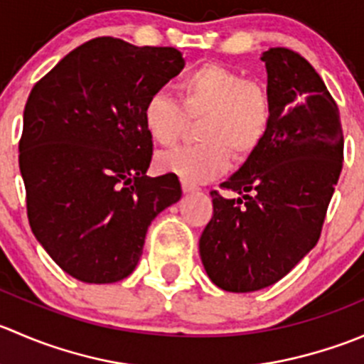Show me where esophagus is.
Listing matches in <instances>:
<instances>
[{"label":"esophagus","instance_id":"34e87169","mask_svg":"<svg viewBox=\"0 0 364 364\" xmlns=\"http://www.w3.org/2000/svg\"><path fill=\"white\" fill-rule=\"evenodd\" d=\"M181 186H183V192H185V193H197V192H199V188H197L196 185H192V183H188V181H181Z\"/></svg>","mask_w":364,"mask_h":364}]
</instances>
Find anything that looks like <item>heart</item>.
Masks as SVG:
<instances>
[{
  "mask_svg": "<svg viewBox=\"0 0 364 364\" xmlns=\"http://www.w3.org/2000/svg\"><path fill=\"white\" fill-rule=\"evenodd\" d=\"M176 93L179 104L164 91L146 100L142 123L149 139L161 148H172L190 123L200 119V142L161 155V171L192 183L211 181L229 168L230 156L247 161L267 139L273 124L269 93L236 70L220 63L199 65L179 79Z\"/></svg>",
  "mask_w": 364,
  "mask_h": 364,
  "instance_id": "obj_1",
  "label": "heart"
}]
</instances>
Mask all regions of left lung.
Masks as SVG:
<instances>
[{"instance_id": "8db88e82", "label": "left lung", "mask_w": 364, "mask_h": 364, "mask_svg": "<svg viewBox=\"0 0 364 364\" xmlns=\"http://www.w3.org/2000/svg\"><path fill=\"white\" fill-rule=\"evenodd\" d=\"M273 124L259 151L222 188L199 241L209 280L227 292L277 284L317 245L343 165L340 111L301 54L266 50Z\"/></svg>"}]
</instances>
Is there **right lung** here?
<instances>
[{"instance_id":"right-lung-1","label":"right lung","mask_w":364,"mask_h":364,"mask_svg":"<svg viewBox=\"0 0 364 364\" xmlns=\"http://www.w3.org/2000/svg\"><path fill=\"white\" fill-rule=\"evenodd\" d=\"M183 67L174 47L98 36L33 86L19 141L28 220L70 277L127 278L155 216L181 199L176 174L146 176L153 141L142 107Z\"/></svg>"}]
</instances>
